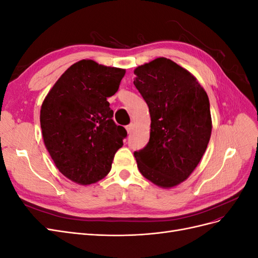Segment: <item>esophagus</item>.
Segmentation results:
<instances>
[{
	"instance_id": "esophagus-1",
	"label": "esophagus",
	"mask_w": 258,
	"mask_h": 258,
	"mask_svg": "<svg viewBox=\"0 0 258 258\" xmlns=\"http://www.w3.org/2000/svg\"><path fill=\"white\" fill-rule=\"evenodd\" d=\"M134 127H135V124H134V123H129L128 126H126V130H127V132H128L129 135L131 134L132 130H134Z\"/></svg>"
}]
</instances>
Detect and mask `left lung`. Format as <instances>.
<instances>
[{
  "label": "left lung",
  "mask_w": 258,
  "mask_h": 258,
  "mask_svg": "<svg viewBox=\"0 0 258 258\" xmlns=\"http://www.w3.org/2000/svg\"><path fill=\"white\" fill-rule=\"evenodd\" d=\"M134 84L151 114L150 141L135 152L144 177L173 187L190 175L212 131L207 92L185 69L167 58L138 67Z\"/></svg>",
  "instance_id": "1"
}]
</instances>
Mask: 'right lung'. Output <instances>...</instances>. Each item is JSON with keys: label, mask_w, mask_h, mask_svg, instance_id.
<instances>
[{"label": "right lung", "mask_w": 258, "mask_h": 258, "mask_svg": "<svg viewBox=\"0 0 258 258\" xmlns=\"http://www.w3.org/2000/svg\"><path fill=\"white\" fill-rule=\"evenodd\" d=\"M126 71L82 60L70 67L45 98L41 128L46 148L60 172L82 185L111 171L127 131L113 120L107 98Z\"/></svg>", "instance_id": "1"}]
</instances>
